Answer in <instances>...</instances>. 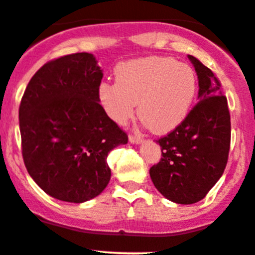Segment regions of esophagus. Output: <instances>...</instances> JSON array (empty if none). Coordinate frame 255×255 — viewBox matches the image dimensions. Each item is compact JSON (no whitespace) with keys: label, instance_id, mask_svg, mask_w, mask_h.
Instances as JSON below:
<instances>
[{"label":"esophagus","instance_id":"obj_1","mask_svg":"<svg viewBox=\"0 0 255 255\" xmlns=\"http://www.w3.org/2000/svg\"><path fill=\"white\" fill-rule=\"evenodd\" d=\"M128 140H130V142L132 143H140L142 138H141L140 135L135 133V135H128Z\"/></svg>","mask_w":255,"mask_h":255}]
</instances>
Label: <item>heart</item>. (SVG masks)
<instances>
[{
    "mask_svg": "<svg viewBox=\"0 0 255 255\" xmlns=\"http://www.w3.org/2000/svg\"><path fill=\"white\" fill-rule=\"evenodd\" d=\"M197 92L192 68L168 57H146L122 63L117 82H102L99 99L107 114L125 124L137 113L153 132L165 133L190 113Z\"/></svg>",
    "mask_w": 255,
    "mask_h": 255,
    "instance_id": "b5f03b06",
    "label": "heart"
}]
</instances>
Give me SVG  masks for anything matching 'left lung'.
Wrapping results in <instances>:
<instances>
[{"mask_svg": "<svg viewBox=\"0 0 255 255\" xmlns=\"http://www.w3.org/2000/svg\"><path fill=\"white\" fill-rule=\"evenodd\" d=\"M198 77V103L178 127L157 140L160 162L150 168L158 192L181 205L206 197L223 175L231 146V115L221 82L188 55Z\"/></svg>", "mask_w": 255, "mask_h": 255, "instance_id": "obj_1", "label": "left lung"}]
</instances>
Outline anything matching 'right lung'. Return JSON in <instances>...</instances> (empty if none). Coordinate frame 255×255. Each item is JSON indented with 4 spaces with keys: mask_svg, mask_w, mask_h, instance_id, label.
Returning <instances> with one entry per match:
<instances>
[{
    "mask_svg": "<svg viewBox=\"0 0 255 255\" xmlns=\"http://www.w3.org/2000/svg\"><path fill=\"white\" fill-rule=\"evenodd\" d=\"M103 72L90 53L49 60L19 105L22 156L29 176L52 197L82 203L110 181L108 153L128 142L99 104Z\"/></svg>",
    "mask_w": 255,
    "mask_h": 255,
    "instance_id": "add662e5",
    "label": "right lung"
}]
</instances>
